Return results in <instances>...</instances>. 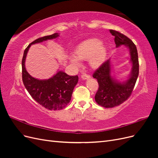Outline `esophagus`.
I'll use <instances>...</instances> for the list:
<instances>
[{
	"label": "esophagus",
	"mask_w": 158,
	"mask_h": 158,
	"mask_svg": "<svg viewBox=\"0 0 158 158\" xmlns=\"http://www.w3.org/2000/svg\"><path fill=\"white\" fill-rule=\"evenodd\" d=\"M81 78H82V80H86V79L90 78V76L89 74H83L82 75H81Z\"/></svg>",
	"instance_id": "1"
}]
</instances>
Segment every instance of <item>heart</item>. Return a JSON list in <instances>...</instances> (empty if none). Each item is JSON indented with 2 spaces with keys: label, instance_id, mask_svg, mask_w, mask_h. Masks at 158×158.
Returning <instances> with one entry per match:
<instances>
[{
  "label": "heart",
  "instance_id": "obj_1",
  "mask_svg": "<svg viewBox=\"0 0 158 158\" xmlns=\"http://www.w3.org/2000/svg\"><path fill=\"white\" fill-rule=\"evenodd\" d=\"M74 55H70L69 59L75 66L80 65V60H88L92 68L97 69L106 59V47L98 39H91L82 43L76 47Z\"/></svg>",
  "mask_w": 158,
  "mask_h": 158
}]
</instances>
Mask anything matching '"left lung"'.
<instances>
[{
    "label": "left lung",
    "mask_w": 158,
    "mask_h": 158,
    "mask_svg": "<svg viewBox=\"0 0 158 158\" xmlns=\"http://www.w3.org/2000/svg\"><path fill=\"white\" fill-rule=\"evenodd\" d=\"M114 36L116 47L124 45L129 49L132 63V70L128 78L120 82L111 76V60L108 59L94 72L93 77L99 84L98 92L95 95L96 103L103 107L112 108L123 103L131 96L139 74V63L136 47L135 44L123 33L110 30Z\"/></svg>",
    "instance_id": "left-lung-1"
}]
</instances>
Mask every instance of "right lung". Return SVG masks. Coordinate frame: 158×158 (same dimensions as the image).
<instances>
[{
	"label": "right lung",
	"mask_w": 158,
	"mask_h": 158,
	"mask_svg": "<svg viewBox=\"0 0 158 158\" xmlns=\"http://www.w3.org/2000/svg\"><path fill=\"white\" fill-rule=\"evenodd\" d=\"M57 33L42 37L31 42L23 52L22 60V80L25 88L33 99L49 110H60L69 103L78 76H69L63 71L57 72L47 80H38L27 73L25 67L27 53L31 45L59 37Z\"/></svg>",
	"instance_id": "obj_1"
}]
</instances>
